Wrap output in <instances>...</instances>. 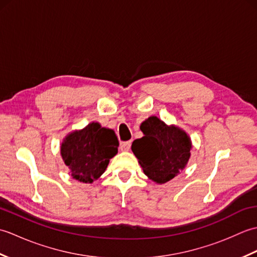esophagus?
Segmentation results:
<instances>
[{"label":"esophagus","mask_w":257,"mask_h":257,"mask_svg":"<svg viewBox=\"0 0 257 257\" xmlns=\"http://www.w3.org/2000/svg\"><path fill=\"white\" fill-rule=\"evenodd\" d=\"M130 147H132V141H123V143L120 144V150L129 151Z\"/></svg>","instance_id":"esophagus-1"}]
</instances>
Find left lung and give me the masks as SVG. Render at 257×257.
<instances>
[{"instance_id": "8db88e82", "label": "left lung", "mask_w": 257, "mask_h": 257, "mask_svg": "<svg viewBox=\"0 0 257 257\" xmlns=\"http://www.w3.org/2000/svg\"><path fill=\"white\" fill-rule=\"evenodd\" d=\"M140 129L145 136L134 141L132 149L145 174L157 183L170 181L189 161L192 148L189 136L157 117L147 119Z\"/></svg>"}]
</instances>
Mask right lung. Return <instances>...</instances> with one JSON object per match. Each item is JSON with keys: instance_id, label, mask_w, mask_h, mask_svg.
I'll return each instance as SVG.
<instances>
[{"instance_id": "add662e5", "label": "right lung", "mask_w": 257, "mask_h": 257, "mask_svg": "<svg viewBox=\"0 0 257 257\" xmlns=\"http://www.w3.org/2000/svg\"><path fill=\"white\" fill-rule=\"evenodd\" d=\"M117 147L118 139L113 130L91 122L65 138L61 154L74 179L91 183L105 172L109 159L118 152Z\"/></svg>"}]
</instances>
